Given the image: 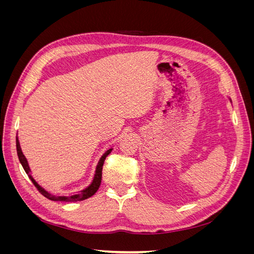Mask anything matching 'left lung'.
Listing matches in <instances>:
<instances>
[{"label":"left lung","mask_w":254,"mask_h":254,"mask_svg":"<svg viewBox=\"0 0 254 254\" xmlns=\"http://www.w3.org/2000/svg\"><path fill=\"white\" fill-rule=\"evenodd\" d=\"M229 99H230V102H231V98H230V97H229Z\"/></svg>","instance_id":"obj_1"}]
</instances>
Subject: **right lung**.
<instances>
[{
	"label": "right lung",
	"mask_w": 254,
	"mask_h": 254,
	"mask_svg": "<svg viewBox=\"0 0 254 254\" xmlns=\"http://www.w3.org/2000/svg\"><path fill=\"white\" fill-rule=\"evenodd\" d=\"M16 144H17V152H18V157H19V160H20V163L22 164L23 168H24L25 173L29 177V179L32 180V182L34 183V186L37 188V190H39L42 195H44L47 198L51 199V200L64 201V202H73V201L84 200V199H87V198H89L91 196H93L96 193L97 190L99 189V186H101V182H102V172H103L104 162H105L107 156H108L109 153L112 151V149H113V146H111V147L108 150H106V152L101 157V159H99L98 163L96 165V168H95V174H94V177H93V180H92V182L89 184L87 188H84L83 190H81L79 191L78 194H75V195H71V196H56V195L51 194L50 191H48L47 190H44L40 186V184L35 180V178L32 176V174H30L32 170H30L29 164H28V161L25 158L24 153H23V151H22L18 134H17V139H16Z\"/></svg>",
	"instance_id": "right-lung-1"
}]
</instances>
